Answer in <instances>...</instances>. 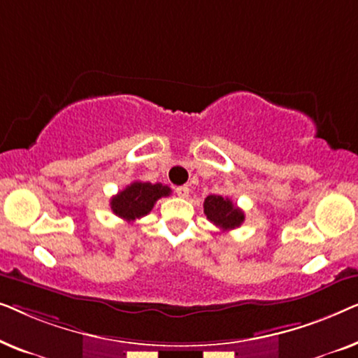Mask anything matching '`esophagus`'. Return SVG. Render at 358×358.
Instances as JSON below:
<instances>
[{"label": "esophagus", "mask_w": 358, "mask_h": 358, "mask_svg": "<svg viewBox=\"0 0 358 358\" xmlns=\"http://www.w3.org/2000/svg\"><path fill=\"white\" fill-rule=\"evenodd\" d=\"M189 192H190V189L187 187V185H179V187H176V194L182 199L189 197Z\"/></svg>", "instance_id": "34e87169"}]
</instances>
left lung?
I'll return each mask as SVG.
<instances>
[{
  "label": "left lung",
  "instance_id": "8db88e82",
  "mask_svg": "<svg viewBox=\"0 0 358 358\" xmlns=\"http://www.w3.org/2000/svg\"><path fill=\"white\" fill-rule=\"evenodd\" d=\"M203 213L215 227L222 228L223 231L241 227L244 222V212L238 208L228 197L222 195H208L203 202Z\"/></svg>",
  "mask_w": 358,
  "mask_h": 358
}]
</instances>
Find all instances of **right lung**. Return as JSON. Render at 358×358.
Here are the masks:
<instances>
[{
	"label": "right lung",
	"mask_w": 358,
	"mask_h": 358,
	"mask_svg": "<svg viewBox=\"0 0 358 358\" xmlns=\"http://www.w3.org/2000/svg\"><path fill=\"white\" fill-rule=\"evenodd\" d=\"M169 194L171 189L168 185L135 180V182L127 185L122 192L112 197L110 208L117 217L130 223L148 215L151 208L155 207L156 200L161 197H168Z\"/></svg>",
	"instance_id": "1"
}]
</instances>
